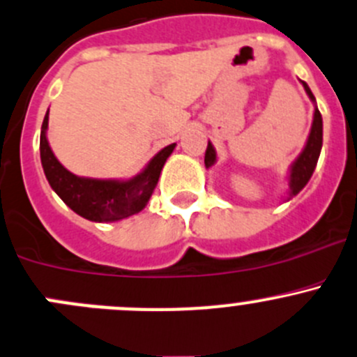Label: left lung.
<instances>
[{"label": "left lung", "instance_id": "8db88e82", "mask_svg": "<svg viewBox=\"0 0 357 357\" xmlns=\"http://www.w3.org/2000/svg\"><path fill=\"white\" fill-rule=\"evenodd\" d=\"M303 86H305V91H307V94H309V98L312 99V101H316L305 82H303ZM321 146H323V119H321L319 109L316 108V112H314L312 129H310L309 141H307L305 150L302 151V155L296 158V162L293 164V167H291V176H289V178H291L289 179V188H291V192H289V197H295L296 193H298L300 190H302L303 186L309 183L310 176H312L314 169H316V165H317V158H319ZM214 160H216L214 148H213V144L207 143L206 158H204V162H206V167H211V165L214 164Z\"/></svg>", "mask_w": 357, "mask_h": 357}]
</instances>
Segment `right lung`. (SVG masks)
<instances>
[{"label": "right lung", "instance_id": "right-lung-1", "mask_svg": "<svg viewBox=\"0 0 357 357\" xmlns=\"http://www.w3.org/2000/svg\"><path fill=\"white\" fill-rule=\"evenodd\" d=\"M47 127L48 113L45 115L40 136V155L45 176L66 206L91 221H119L139 213L150 200L160 178L162 167L176 146V143H172L158 151L148 167L129 181L86 179L71 174L55 158L45 136Z\"/></svg>", "mask_w": 357, "mask_h": 357}]
</instances>
